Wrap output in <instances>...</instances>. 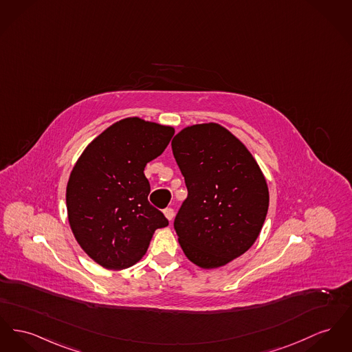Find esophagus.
I'll use <instances>...</instances> for the list:
<instances>
[{
	"label": "esophagus",
	"mask_w": 352,
	"mask_h": 352,
	"mask_svg": "<svg viewBox=\"0 0 352 352\" xmlns=\"http://www.w3.org/2000/svg\"><path fill=\"white\" fill-rule=\"evenodd\" d=\"M164 214H165L166 218L168 219V221H173V218H174V208H171V207H167L164 210Z\"/></svg>",
	"instance_id": "1"
}]
</instances>
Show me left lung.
I'll use <instances>...</instances> for the list:
<instances>
[{
	"instance_id": "obj_1",
	"label": "left lung",
	"mask_w": 352,
	"mask_h": 352,
	"mask_svg": "<svg viewBox=\"0 0 352 352\" xmlns=\"http://www.w3.org/2000/svg\"><path fill=\"white\" fill-rule=\"evenodd\" d=\"M171 148L187 187L174 219L181 248L202 269L225 266L262 230L269 210L266 179L246 146L221 124L188 126Z\"/></svg>"
}]
</instances>
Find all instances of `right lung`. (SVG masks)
Wrapping results in <instances>:
<instances>
[{"label": "right lung", "mask_w": 352, "mask_h": 352, "mask_svg": "<svg viewBox=\"0 0 352 352\" xmlns=\"http://www.w3.org/2000/svg\"><path fill=\"white\" fill-rule=\"evenodd\" d=\"M174 129L124 118L85 148L66 187L67 218L83 251L104 269L135 265L165 215L150 205L147 162L160 157Z\"/></svg>", "instance_id": "obj_1"}]
</instances>
